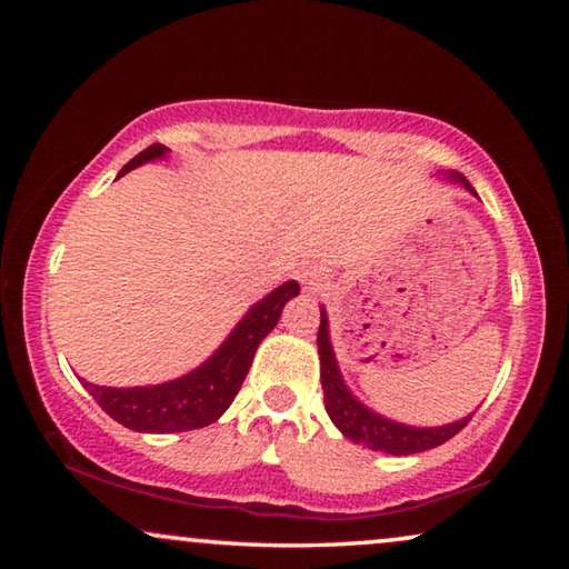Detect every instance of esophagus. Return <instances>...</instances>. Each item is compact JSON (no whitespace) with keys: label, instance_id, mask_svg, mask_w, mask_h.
<instances>
[{"label":"esophagus","instance_id":"obj_1","mask_svg":"<svg viewBox=\"0 0 569 569\" xmlns=\"http://www.w3.org/2000/svg\"><path fill=\"white\" fill-rule=\"evenodd\" d=\"M298 281L303 283V288L306 291H311V293H316V291H321L323 288V283H326V273L321 271L319 266H301L298 268Z\"/></svg>","mask_w":569,"mask_h":569}]
</instances>
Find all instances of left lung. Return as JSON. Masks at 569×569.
<instances>
[{
  "instance_id": "obj_1",
  "label": "left lung",
  "mask_w": 569,
  "mask_h": 569,
  "mask_svg": "<svg viewBox=\"0 0 569 569\" xmlns=\"http://www.w3.org/2000/svg\"><path fill=\"white\" fill-rule=\"evenodd\" d=\"M439 176L445 180L459 182L461 188L469 190L475 198H479L477 190L469 186L461 172L449 170V172H439ZM316 341H319L326 411H329L333 427L339 429L346 439H351L353 445H361L373 451H383V455H397V457L417 455V451L435 449L439 445H445L447 439L459 435V431L467 427L471 413H475L471 411L469 417H461L451 423H441V427H411V423H401L383 417V413L366 407V403L359 401V397H353V391L346 387L339 361H336V353H333L329 313H326L323 306H321L319 339Z\"/></svg>"
}]
</instances>
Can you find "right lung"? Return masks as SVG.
<instances>
[{"label": "right lung", "mask_w": 569, "mask_h": 569, "mask_svg": "<svg viewBox=\"0 0 569 569\" xmlns=\"http://www.w3.org/2000/svg\"><path fill=\"white\" fill-rule=\"evenodd\" d=\"M168 148L150 146L134 156L124 166L118 178L134 168L146 166L152 160L168 158ZM301 286L296 281H286L271 293L263 296L248 308L243 319L236 323V329L228 333V339L196 366V369L182 373V377L152 387H100V383L82 381V387L92 393V399L100 403L104 413H110L114 421L142 435H172V431H190L208 427V423L223 417L226 409L233 403L238 389L243 387V379L253 363L258 343H261L273 326L281 319L283 306L298 296Z\"/></svg>", "instance_id": "add662e5"}]
</instances>
